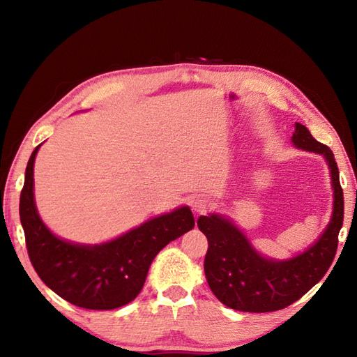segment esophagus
<instances>
[{"label":"esophagus","instance_id":"esophagus-1","mask_svg":"<svg viewBox=\"0 0 357 357\" xmlns=\"http://www.w3.org/2000/svg\"><path fill=\"white\" fill-rule=\"evenodd\" d=\"M190 207H192V210L195 211V213H204V211H207L211 207V201L207 199L205 197L197 195V197H193L190 199Z\"/></svg>","mask_w":357,"mask_h":357}]
</instances>
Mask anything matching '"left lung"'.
I'll return each instance as SVG.
<instances>
[{"instance_id": "left-lung-1", "label": "left lung", "mask_w": 357, "mask_h": 357, "mask_svg": "<svg viewBox=\"0 0 357 357\" xmlns=\"http://www.w3.org/2000/svg\"><path fill=\"white\" fill-rule=\"evenodd\" d=\"M291 143L296 149L321 155L331 171L332 214L314 244L302 253L278 261L259 253L238 226L223 214L199 215L197 222L208 240L204 261L205 278L215 298L232 310L268 312L286 308L320 282L337 253L344 219L337 162L332 150L312 138L308 129L298 122Z\"/></svg>"}]
</instances>
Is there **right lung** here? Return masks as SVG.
I'll return each instance as SVG.
<instances>
[{
  "instance_id": "add662e5",
  "label": "right lung",
  "mask_w": 357,
  "mask_h": 357,
  "mask_svg": "<svg viewBox=\"0 0 357 357\" xmlns=\"http://www.w3.org/2000/svg\"><path fill=\"white\" fill-rule=\"evenodd\" d=\"M40 147L28 160L19 204L32 266L43 283L73 305L114 310L129 304L142 291L156 255L195 226L190 208L181 205L101 244L63 240L41 220L36 205L34 162Z\"/></svg>"
}]
</instances>
